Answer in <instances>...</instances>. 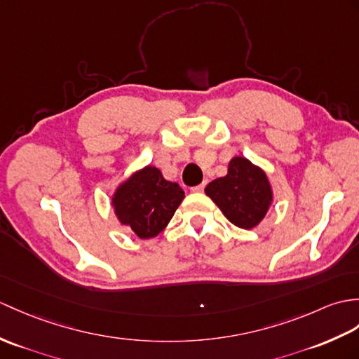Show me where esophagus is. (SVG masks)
Returning <instances> with one entry per match:
<instances>
[{"label": "esophagus", "instance_id": "esophagus-1", "mask_svg": "<svg viewBox=\"0 0 359 359\" xmlns=\"http://www.w3.org/2000/svg\"><path fill=\"white\" fill-rule=\"evenodd\" d=\"M205 185H206V182L200 183V185H197V187H193V188H191V191H193V193H202L203 188H205Z\"/></svg>", "mask_w": 359, "mask_h": 359}]
</instances>
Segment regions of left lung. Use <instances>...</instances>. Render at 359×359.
Instances as JSON below:
<instances>
[{
    "instance_id": "8db88e82",
    "label": "left lung",
    "mask_w": 359,
    "mask_h": 359,
    "mask_svg": "<svg viewBox=\"0 0 359 359\" xmlns=\"http://www.w3.org/2000/svg\"><path fill=\"white\" fill-rule=\"evenodd\" d=\"M205 193L224 217L241 229L255 228L272 203V188L266 172L241 156L232 157L226 176L208 183Z\"/></svg>"
}]
</instances>
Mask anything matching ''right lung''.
Listing matches in <instances>:
<instances>
[{"instance_id": "right-lung-1", "label": "right lung", "mask_w": 359, "mask_h": 359, "mask_svg": "<svg viewBox=\"0 0 359 359\" xmlns=\"http://www.w3.org/2000/svg\"><path fill=\"white\" fill-rule=\"evenodd\" d=\"M185 198L177 183L163 179L156 166L148 165L116 188L111 205L118 220L139 238H153L166 228Z\"/></svg>"}]
</instances>
